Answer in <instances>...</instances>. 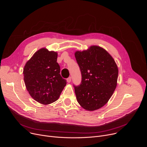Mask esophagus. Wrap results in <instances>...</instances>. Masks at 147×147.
Listing matches in <instances>:
<instances>
[{"mask_svg":"<svg viewBox=\"0 0 147 147\" xmlns=\"http://www.w3.org/2000/svg\"><path fill=\"white\" fill-rule=\"evenodd\" d=\"M71 77H69L68 78H67V82H71Z\"/></svg>","mask_w":147,"mask_h":147,"instance_id":"obj_1","label":"esophagus"}]
</instances>
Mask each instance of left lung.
<instances>
[{"label": "left lung", "mask_w": 147, "mask_h": 147, "mask_svg": "<svg viewBox=\"0 0 147 147\" xmlns=\"http://www.w3.org/2000/svg\"><path fill=\"white\" fill-rule=\"evenodd\" d=\"M74 55L82 76L81 84L74 86L77 100L87 111L99 109L108 102L116 89L117 66L112 56L98 46L76 51Z\"/></svg>", "instance_id": "left-lung-1"}]
</instances>
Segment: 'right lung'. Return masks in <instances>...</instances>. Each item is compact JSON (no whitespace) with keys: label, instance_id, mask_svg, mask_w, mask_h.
<instances>
[{"label":"right lung","instance_id":"obj_1","mask_svg":"<svg viewBox=\"0 0 147 147\" xmlns=\"http://www.w3.org/2000/svg\"><path fill=\"white\" fill-rule=\"evenodd\" d=\"M56 52L41 48L24 67L26 88L31 96L41 104L48 105L57 100L66 85V80L60 76Z\"/></svg>","mask_w":147,"mask_h":147}]
</instances>
